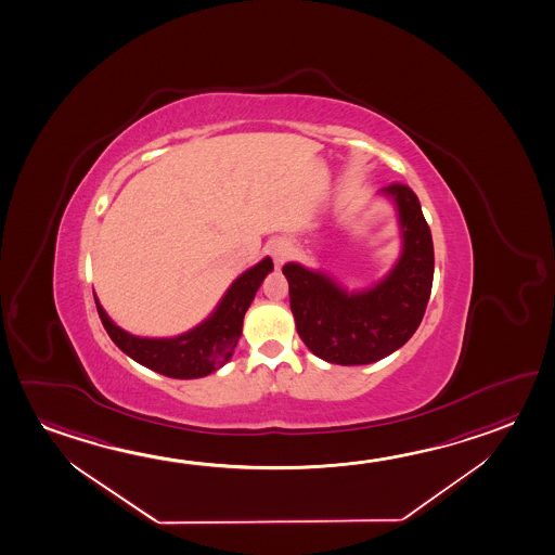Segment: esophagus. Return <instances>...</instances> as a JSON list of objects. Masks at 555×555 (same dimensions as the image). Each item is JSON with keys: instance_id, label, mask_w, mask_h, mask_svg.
<instances>
[{"instance_id": "34e87169", "label": "esophagus", "mask_w": 555, "mask_h": 555, "mask_svg": "<svg viewBox=\"0 0 555 555\" xmlns=\"http://www.w3.org/2000/svg\"><path fill=\"white\" fill-rule=\"evenodd\" d=\"M270 256H272L275 266H282L292 256V245L287 241H273L270 245Z\"/></svg>"}]
</instances>
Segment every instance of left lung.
Returning a JSON list of instances; mask_svg holds the SVG:
<instances>
[{
    "instance_id": "8db88e82",
    "label": "left lung",
    "mask_w": 555,
    "mask_h": 555,
    "mask_svg": "<svg viewBox=\"0 0 555 555\" xmlns=\"http://www.w3.org/2000/svg\"><path fill=\"white\" fill-rule=\"evenodd\" d=\"M383 192L398 206L404 250L373 289L349 295L324 273L299 263L283 266L297 332L328 363L369 365L390 356L414 336L429 302L435 254L420 199L402 182Z\"/></svg>"
}]
</instances>
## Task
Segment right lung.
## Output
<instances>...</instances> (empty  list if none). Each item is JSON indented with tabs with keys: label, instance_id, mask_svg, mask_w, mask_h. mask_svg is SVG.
I'll return each instance as SVG.
<instances>
[{
	"label": "right lung",
	"instance_id": "obj_1",
	"mask_svg": "<svg viewBox=\"0 0 555 555\" xmlns=\"http://www.w3.org/2000/svg\"><path fill=\"white\" fill-rule=\"evenodd\" d=\"M272 270L270 258L256 263L229 287L216 312L204 324L179 338H135L113 324L99 301L94 299V302L104 330L126 356L170 378H199L214 373L217 366L231 359L243 334L246 309L250 307L263 278Z\"/></svg>",
	"mask_w": 555,
	"mask_h": 555
}]
</instances>
